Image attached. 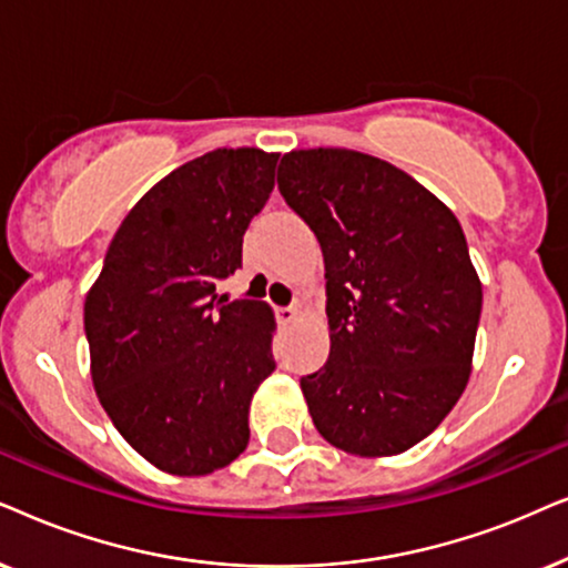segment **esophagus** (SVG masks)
Returning a JSON list of instances; mask_svg holds the SVG:
<instances>
[{"instance_id": "obj_1", "label": "esophagus", "mask_w": 568, "mask_h": 568, "mask_svg": "<svg viewBox=\"0 0 568 568\" xmlns=\"http://www.w3.org/2000/svg\"><path fill=\"white\" fill-rule=\"evenodd\" d=\"M277 320L283 322V324L296 322V320H298V308H296V306H283V308H277Z\"/></svg>"}]
</instances>
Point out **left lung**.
Masks as SVG:
<instances>
[{
    "instance_id": "obj_1",
    "label": "left lung",
    "mask_w": 568,
    "mask_h": 568,
    "mask_svg": "<svg viewBox=\"0 0 568 568\" xmlns=\"http://www.w3.org/2000/svg\"><path fill=\"white\" fill-rule=\"evenodd\" d=\"M327 277L329 358L301 379L332 447L392 457L423 442L470 379L483 288L463 225L397 165L345 148L277 169Z\"/></svg>"
}]
</instances>
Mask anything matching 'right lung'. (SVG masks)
Masks as SVG:
<instances>
[{
    "label": "right lung",
    "mask_w": 568,
    "mask_h": 568,
    "mask_svg": "<svg viewBox=\"0 0 568 568\" xmlns=\"http://www.w3.org/2000/svg\"><path fill=\"white\" fill-rule=\"evenodd\" d=\"M277 158L217 148L171 171L121 221L85 298L95 395L163 473L231 465L248 444V403L275 372L272 308L215 288L241 267Z\"/></svg>",
    "instance_id": "obj_1"
}]
</instances>
